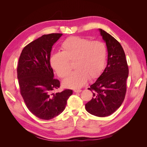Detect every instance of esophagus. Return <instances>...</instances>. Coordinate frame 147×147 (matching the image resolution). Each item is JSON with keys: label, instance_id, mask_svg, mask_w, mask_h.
<instances>
[{"label": "esophagus", "instance_id": "1", "mask_svg": "<svg viewBox=\"0 0 147 147\" xmlns=\"http://www.w3.org/2000/svg\"><path fill=\"white\" fill-rule=\"evenodd\" d=\"M74 92H76V93H80V92H81L82 90L81 89H74Z\"/></svg>", "mask_w": 147, "mask_h": 147}]
</instances>
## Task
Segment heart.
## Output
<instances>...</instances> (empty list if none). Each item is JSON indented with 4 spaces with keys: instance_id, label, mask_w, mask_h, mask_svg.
Listing matches in <instances>:
<instances>
[{
    "instance_id": "b5f03b06",
    "label": "heart",
    "mask_w": 147,
    "mask_h": 147,
    "mask_svg": "<svg viewBox=\"0 0 147 147\" xmlns=\"http://www.w3.org/2000/svg\"><path fill=\"white\" fill-rule=\"evenodd\" d=\"M62 52L54 53L50 64L61 78L70 71V63L74 62L76 70L63 81L65 87L79 88L85 84L89 78H97L104 68L107 51L104 43L78 36L67 38L61 45Z\"/></svg>"
}]
</instances>
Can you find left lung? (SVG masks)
Here are the masks:
<instances>
[{
    "instance_id": "8db88e82",
    "label": "left lung",
    "mask_w": 147,
    "mask_h": 147,
    "mask_svg": "<svg viewBox=\"0 0 147 147\" xmlns=\"http://www.w3.org/2000/svg\"><path fill=\"white\" fill-rule=\"evenodd\" d=\"M98 30L106 43L107 64L101 75L88 88L94 97L85 104V109L90 114L103 117L114 113L124 101L129 69L120 43L104 30Z\"/></svg>"
}]
</instances>
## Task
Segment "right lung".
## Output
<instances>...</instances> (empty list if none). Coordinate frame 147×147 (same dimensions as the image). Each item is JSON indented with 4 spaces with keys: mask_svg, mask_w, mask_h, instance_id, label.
<instances>
[{
    "mask_svg": "<svg viewBox=\"0 0 147 147\" xmlns=\"http://www.w3.org/2000/svg\"><path fill=\"white\" fill-rule=\"evenodd\" d=\"M63 36L61 33L44 34L22 49L17 67L21 94L30 111L38 118L50 120L63 112L73 90L53 91L60 86L54 79L50 64L53 45Z\"/></svg>",
    "mask_w": 147,
    "mask_h": 147,
    "instance_id": "add662e5",
    "label": "right lung"
}]
</instances>
